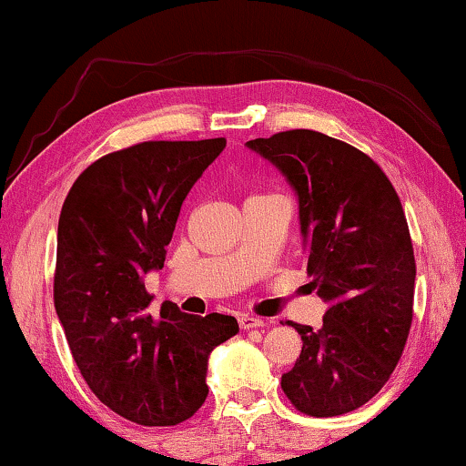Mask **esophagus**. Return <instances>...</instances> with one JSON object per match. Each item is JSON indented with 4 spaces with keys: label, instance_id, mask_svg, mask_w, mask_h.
<instances>
[{
    "label": "esophagus",
    "instance_id": "obj_1",
    "mask_svg": "<svg viewBox=\"0 0 466 466\" xmlns=\"http://www.w3.org/2000/svg\"><path fill=\"white\" fill-rule=\"evenodd\" d=\"M238 326L240 329H259V326H263V320L261 318H255V316H240L238 318Z\"/></svg>",
    "mask_w": 466,
    "mask_h": 466
}]
</instances>
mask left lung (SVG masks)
<instances>
[{"instance_id": "1", "label": "left lung", "mask_w": 466, "mask_h": 466, "mask_svg": "<svg viewBox=\"0 0 466 466\" xmlns=\"http://www.w3.org/2000/svg\"><path fill=\"white\" fill-rule=\"evenodd\" d=\"M282 173L297 203L322 329L289 322L301 356L282 374L297 410L339 416L380 391L412 324L416 263L398 192L380 167L320 131L293 129L247 142Z\"/></svg>"}]
</instances>
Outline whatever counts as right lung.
Here are the masks:
<instances>
[{
    "instance_id": "obj_1",
    "label": "right lung",
    "mask_w": 466,
    "mask_h": 466,
    "mask_svg": "<svg viewBox=\"0 0 466 466\" xmlns=\"http://www.w3.org/2000/svg\"><path fill=\"white\" fill-rule=\"evenodd\" d=\"M224 137L142 142L98 158L62 205L54 305L68 347L102 404L144 427L177 425L205 404L215 347L232 316H150L144 276L161 269L184 198Z\"/></svg>"
}]
</instances>
